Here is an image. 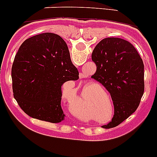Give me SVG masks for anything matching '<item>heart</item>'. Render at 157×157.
<instances>
[{"instance_id":"obj_1","label":"heart","mask_w":157,"mask_h":157,"mask_svg":"<svg viewBox=\"0 0 157 157\" xmlns=\"http://www.w3.org/2000/svg\"><path fill=\"white\" fill-rule=\"evenodd\" d=\"M95 87H98V85H97L96 84H91L87 85L85 88L84 89V91L82 92V95H81V99H84L87 97V91H88L89 89L94 88ZM64 89H67V88H73V83L71 82H67L66 84H64L63 86ZM94 98H92L93 100L91 101V110L93 111V113L96 114V115L98 116V117L99 118H102V117H105V115L109 113L108 111V108L105 106V103L103 102V101L101 100V98H99L98 96V94H96V92H94ZM113 110V106H111V112H112ZM73 112L74 113L76 114L77 116L80 117H85L86 115V112L83 109L82 106L78 107L77 108L76 107L74 109H73Z\"/></svg>"}]
</instances>
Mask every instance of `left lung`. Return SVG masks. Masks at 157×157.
<instances>
[{
	"label": "left lung",
	"instance_id": "8db88e82",
	"mask_svg": "<svg viewBox=\"0 0 157 157\" xmlns=\"http://www.w3.org/2000/svg\"><path fill=\"white\" fill-rule=\"evenodd\" d=\"M96 72L91 78L109 92L114 105L112 121L104 128L117 127L136 111L144 94V64L128 40L107 37L96 45L91 55Z\"/></svg>",
	"mask_w": 157,
	"mask_h": 157
}]
</instances>
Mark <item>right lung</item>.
I'll list each match as a JSON object with an SVG mask.
<instances>
[{"instance_id":"add662e5","label":"right lung","mask_w":157,"mask_h":157,"mask_svg":"<svg viewBox=\"0 0 157 157\" xmlns=\"http://www.w3.org/2000/svg\"><path fill=\"white\" fill-rule=\"evenodd\" d=\"M12 90L20 108L40 121L59 123L62 85L77 80L66 42L58 34L44 33L26 39L15 56L12 68Z\"/></svg>"}]
</instances>
